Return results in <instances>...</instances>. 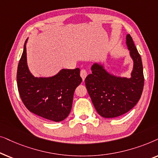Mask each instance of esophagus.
<instances>
[{"label": "esophagus", "mask_w": 158, "mask_h": 158, "mask_svg": "<svg viewBox=\"0 0 158 158\" xmlns=\"http://www.w3.org/2000/svg\"><path fill=\"white\" fill-rule=\"evenodd\" d=\"M86 76H87V72H86V70H82L81 71V77H82V79H83V81H85Z\"/></svg>", "instance_id": "obj_1"}]
</instances>
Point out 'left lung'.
Instances as JSON below:
<instances>
[{
	"label": "left lung",
	"mask_w": 158,
	"mask_h": 158,
	"mask_svg": "<svg viewBox=\"0 0 158 158\" xmlns=\"http://www.w3.org/2000/svg\"><path fill=\"white\" fill-rule=\"evenodd\" d=\"M126 45L133 61L130 77L111 73L104 64L96 62L90 68L92 73L85 80L93 104L102 117H117L130 111L139 101L143 90L142 59L129 34H127Z\"/></svg>",
	"instance_id": "8db88e82"
}]
</instances>
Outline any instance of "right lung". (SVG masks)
Returning a JSON list of instances; mask_svg holds the SVG:
<instances>
[{
  "label": "right lung",
  "instance_id": "add662e5",
  "mask_svg": "<svg viewBox=\"0 0 158 158\" xmlns=\"http://www.w3.org/2000/svg\"><path fill=\"white\" fill-rule=\"evenodd\" d=\"M27 43L19 60L17 85L23 104L32 113L59 122L68 117L72 109L75 88L82 82L80 69H62L50 77H35L27 64Z\"/></svg>",
  "mask_w": 158,
  "mask_h": 158
}]
</instances>
